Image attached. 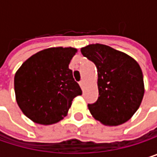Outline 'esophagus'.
<instances>
[{"mask_svg": "<svg viewBox=\"0 0 157 157\" xmlns=\"http://www.w3.org/2000/svg\"><path fill=\"white\" fill-rule=\"evenodd\" d=\"M79 84H80V86H81V88H82V89H83V85H84V82H83V81H81V82H79Z\"/></svg>", "mask_w": 157, "mask_h": 157, "instance_id": "esophagus-1", "label": "esophagus"}]
</instances>
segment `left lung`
I'll list each match as a JSON object with an SVG mask.
<instances>
[{
	"label": "left lung",
	"instance_id": "1",
	"mask_svg": "<svg viewBox=\"0 0 157 157\" xmlns=\"http://www.w3.org/2000/svg\"><path fill=\"white\" fill-rule=\"evenodd\" d=\"M81 52L97 68L99 96L94 104L88 105L93 117L108 126L127 122L139 108L144 94L138 63L123 52L100 44L81 48Z\"/></svg>",
	"mask_w": 157,
	"mask_h": 157
}]
</instances>
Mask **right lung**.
Segmentation results:
<instances>
[{"instance_id": "right-lung-1", "label": "right lung", "mask_w": 157, "mask_h": 157, "mask_svg": "<svg viewBox=\"0 0 157 157\" xmlns=\"http://www.w3.org/2000/svg\"><path fill=\"white\" fill-rule=\"evenodd\" d=\"M77 52L73 47H52L36 52L17 70L16 102L33 122L56 124L68 113L75 97L82 94L69 64Z\"/></svg>"}]
</instances>
